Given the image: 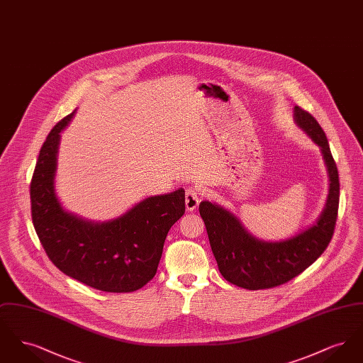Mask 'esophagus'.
<instances>
[{
	"mask_svg": "<svg viewBox=\"0 0 363 363\" xmlns=\"http://www.w3.org/2000/svg\"><path fill=\"white\" fill-rule=\"evenodd\" d=\"M199 204H200V197H199L197 190L194 189V188H188V189H186V196H185V206H186V209H188L189 212H193V211L197 209Z\"/></svg>",
	"mask_w": 363,
	"mask_h": 363,
	"instance_id": "34e87169",
	"label": "esophagus"
}]
</instances>
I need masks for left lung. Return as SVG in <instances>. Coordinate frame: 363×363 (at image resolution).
<instances>
[{
    "label": "left lung",
    "mask_w": 363,
    "mask_h": 363,
    "mask_svg": "<svg viewBox=\"0 0 363 363\" xmlns=\"http://www.w3.org/2000/svg\"><path fill=\"white\" fill-rule=\"evenodd\" d=\"M294 121L320 147L328 172V197L313 225L289 238L264 241L225 207L207 200L199 207L222 277L242 289L262 290L287 283L324 253L333 235L340 185L328 140L315 118L298 106L294 107Z\"/></svg>",
    "instance_id": "8db88e82"
}]
</instances>
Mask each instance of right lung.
<instances>
[{
    "label": "right lung",
    "mask_w": 363,
    "mask_h": 363,
    "mask_svg": "<svg viewBox=\"0 0 363 363\" xmlns=\"http://www.w3.org/2000/svg\"><path fill=\"white\" fill-rule=\"evenodd\" d=\"M76 110L46 138L31 179L35 231L65 275L106 293H132L155 277L172 225L185 213V190L150 196L114 219L95 222L62 207L55 193L61 132Z\"/></svg>",
    "instance_id": "right-lung-1"
}]
</instances>
